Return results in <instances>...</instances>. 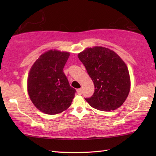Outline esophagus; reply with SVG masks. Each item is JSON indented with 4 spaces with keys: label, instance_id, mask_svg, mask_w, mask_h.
<instances>
[{
    "label": "esophagus",
    "instance_id": "34e87169",
    "mask_svg": "<svg viewBox=\"0 0 156 156\" xmlns=\"http://www.w3.org/2000/svg\"><path fill=\"white\" fill-rule=\"evenodd\" d=\"M77 93L79 95H81V94H82V89H77Z\"/></svg>",
    "mask_w": 156,
    "mask_h": 156
}]
</instances>
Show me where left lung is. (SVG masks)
Masks as SVG:
<instances>
[{"label":"left lung","instance_id":"obj_1","mask_svg":"<svg viewBox=\"0 0 156 156\" xmlns=\"http://www.w3.org/2000/svg\"><path fill=\"white\" fill-rule=\"evenodd\" d=\"M78 56L95 87L94 94L85 98L86 101L104 112L120 107L130 91V77L125 62L112 50L103 47L87 48Z\"/></svg>","mask_w":156,"mask_h":156}]
</instances>
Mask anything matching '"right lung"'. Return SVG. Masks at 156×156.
I'll list each match as a JSON object with an SVG mask.
<instances>
[{
	"instance_id": "right-lung-1",
	"label": "right lung",
	"mask_w": 156,
	"mask_h": 156,
	"mask_svg": "<svg viewBox=\"0 0 156 156\" xmlns=\"http://www.w3.org/2000/svg\"><path fill=\"white\" fill-rule=\"evenodd\" d=\"M69 53L49 50L36 60L30 71L27 91L37 109L54 115L68 109L76 89L70 86L63 72Z\"/></svg>"
}]
</instances>
